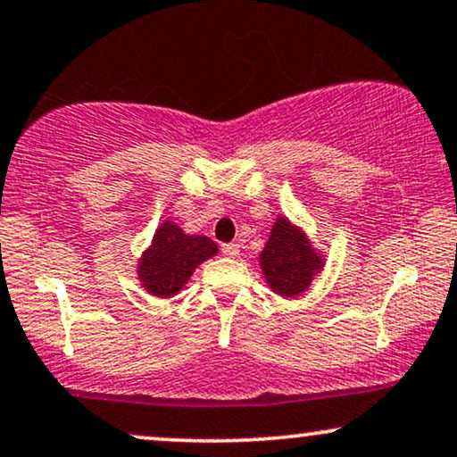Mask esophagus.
Returning a JSON list of instances; mask_svg holds the SVG:
<instances>
[{"mask_svg": "<svg viewBox=\"0 0 457 457\" xmlns=\"http://www.w3.org/2000/svg\"><path fill=\"white\" fill-rule=\"evenodd\" d=\"M222 253L227 258H237V256H239V245H237V243H224Z\"/></svg>", "mask_w": 457, "mask_h": 457, "instance_id": "esophagus-1", "label": "esophagus"}]
</instances>
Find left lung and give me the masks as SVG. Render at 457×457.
<instances>
[{
    "label": "left lung",
    "instance_id": "8db88e82",
    "mask_svg": "<svg viewBox=\"0 0 457 457\" xmlns=\"http://www.w3.org/2000/svg\"><path fill=\"white\" fill-rule=\"evenodd\" d=\"M260 269L272 292L294 298L311 287L312 277L323 269V256L311 245L304 230L279 216L260 253Z\"/></svg>",
    "mask_w": 457,
    "mask_h": 457
}]
</instances>
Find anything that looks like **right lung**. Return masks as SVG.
Instances as JSON below:
<instances>
[{"label":"right lung","mask_w":457,"mask_h":457,"mask_svg":"<svg viewBox=\"0 0 457 457\" xmlns=\"http://www.w3.org/2000/svg\"><path fill=\"white\" fill-rule=\"evenodd\" d=\"M218 253L210 237L187 235L176 222L165 220L155 230L149 250L138 260L142 287L157 298H171L187 286L195 269Z\"/></svg>","instance_id":"1"}]
</instances>
